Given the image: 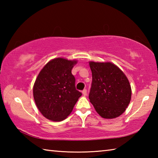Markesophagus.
Masks as SVG:
<instances>
[{"instance_id": "1", "label": "esophagus", "mask_w": 158, "mask_h": 158, "mask_svg": "<svg viewBox=\"0 0 158 158\" xmlns=\"http://www.w3.org/2000/svg\"><path fill=\"white\" fill-rule=\"evenodd\" d=\"M82 93L84 95H87V90L86 89H84L82 90Z\"/></svg>"}]
</instances>
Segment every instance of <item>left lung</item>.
Instances as JSON below:
<instances>
[{
	"instance_id": "8db88e82",
	"label": "left lung",
	"mask_w": 158,
	"mask_h": 158,
	"mask_svg": "<svg viewBox=\"0 0 158 158\" xmlns=\"http://www.w3.org/2000/svg\"><path fill=\"white\" fill-rule=\"evenodd\" d=\"M92 84L90 102L104 118L121 116L131 100V86L125 74L111 63L90 62Z\"/></svg>"
}]
</instances>
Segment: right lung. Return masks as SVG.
<instances>
[{
    "mask_svg": "<svg viewBox=\"0 0 158 158\" xmlns=\"http://www.w3.org/2000/svg\"><path fill=\"white\" fill-rule=\"evenodd\" d=\"M76 63V60L55 58L47 63L37 76L33 86L34 100L47 119H65L82 95L76 89L75 78L72 74Z\"/></svg>",
    "mask_w": 158,
    "mask_h": 158,
    "instance_id": "obj_1",
    "label": "right lung"
}]
</instances>
